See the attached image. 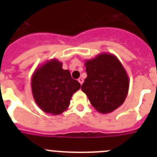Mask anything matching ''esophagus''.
I'll use <instances>...</instances> for the list:
<instances>
[{"mask_svg": "<svg viewBox=\"0 0 157 157\" xmlns=\"http://www.w3.org/2000/svg\"><path fill=\"white\" fill-rule=\"evenodd\" d=\"M78 82H79L80 84H81V85L83 83V79H82V78H79L78 79Z\"/></svg>", "mask_w": 157, "mask_h": 157, "instance_id": "1", "label": "esophagus"}]
</instances>
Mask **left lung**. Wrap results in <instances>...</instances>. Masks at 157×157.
Masks as SVG:
<instances>
[{
    "instance_id": "8db88e82",
    "label": "left lung",
    "mask_w": 157,
    "mask_h": 157,
    "mask_svg": "<svg viewBox=\"0 0 157 157\" xmlns=\"http://www.w3.org/2000/svg\"><path fill=\"white\" fill-rule=\"evenodd\" d=\"M87 77L82 85L91 105L98 112L110 113L121 106L129 90V78L115 55L102 52L85 62Z\"/></svg>"
}]
</instances>
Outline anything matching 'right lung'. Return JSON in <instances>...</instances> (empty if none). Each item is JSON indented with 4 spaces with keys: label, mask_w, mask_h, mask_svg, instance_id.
Listing matches in <instances>:
<instances>
[{
    "label": "right lung",
    "mask_w": 157,
    "mask_h": 157,
    "mask_svg": "<svg viewBox=\"0 0 157 157\" xmlns=\"http://www.w3.org/2000/svg\"><path fill=\"white\" fill-rule=\"evenodd\" d=\"M63 63L52 59L34 71L31 78V90L37 106L53 116L62 114L70 105L72 95L80 89V83L73 79Z\"/></svg>",
    "instance_id": "right-lung-1"
}]
</instances>
